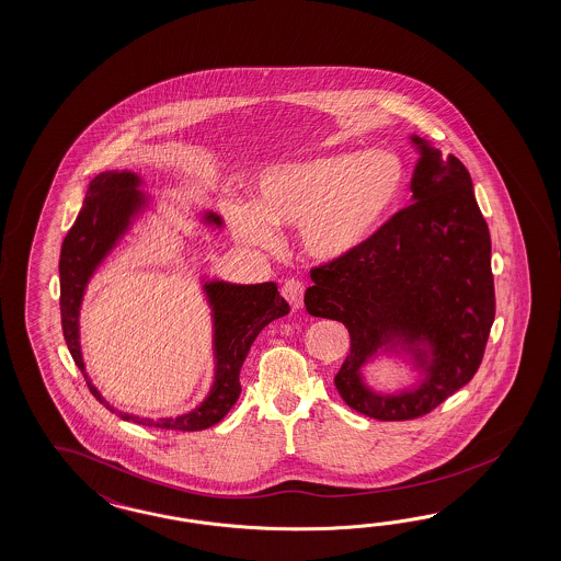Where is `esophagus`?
Returning <instances> with one entry per match:
<instances>
[{
    "label": "esophagus",
    "mask_w": 561,
    "mask_h": 561,
    "mask_svg": "<svg viewBox=\"0 0 561 561\" xmlns=\"http://www.w3.org/2000/svg\"><path fill=\"white\" fill-rule=\"evenodd\" d=\"M282 296L289 301V306L294 310H300L301 304H304V284L300 279H286V284L282 286Z\"/></svg>",
    "instance_id": "1"
}]
</instances>
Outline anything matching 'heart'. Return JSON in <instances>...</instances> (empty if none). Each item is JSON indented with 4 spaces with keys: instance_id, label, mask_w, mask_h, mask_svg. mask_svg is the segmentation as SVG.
<instances>
[{
    "instance_id": "b5f03b06",
    "label": "heart",
    "mask_w": 561,
    "mask_h": 561,
    "mask_svg": "<svg viewBox=\"0 0 561 561\" xmlns=\"http://www.w3.org/2000/svg\"><path fill=\"white\" fill-rule=\"evenodd\" d=\"M405 188V165L385 150L342 151L272 165L260 176L253 206L237 213L239 237L274 241V227H300L304 253L341 261L365 245L393 213Z\"/></svg>"
}]
</instances>
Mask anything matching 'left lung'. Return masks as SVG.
Segmentation results:
<instances>
[{
    "instance_id": "left-lung-1",
    "label": "left lung",
    "mask_w": 561,
    "mask_h": 561,
    "mask_svg": "<svg viewBox=\"0 0 561 561\" xmlns=\"http://www.w3.org/2000/svg\"><path fill=\"white\" fill-rule=\"evenodd\" d=\"M420 153L411 205L353 255L312 270L308 314L339 320L351 355L334 377L344 403L381 422L424 415L474 377L494 322L491 232L465 164L410 136ZM416 379L379 392L364 369L381 356Z\"/></svg>"
}]
</instances>
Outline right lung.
<instances>
[{
    "instance_id": "right-lung-1",
    "label": "right lung",
    "mask_w": 561,
    "mask_h": 561,
    "mask_svg": "<svg viewBox=\"0 0 561 561\" xmlns=\"http://www.w3.org/2000/svg\"><path fill=\"white\" fill-rule=\"evenodd\" d=\"M146 182L129 170H107L96 174L89 182L87 196L82 201L81 213L75 225L67 232L60 249V318L62 332L69 346L70 355L81 369L91 393L107 410L117 413L125 422L160 427V430H179V432H198L220 420L231 411L241 396L239 373L245 363L249 348L257 339L261 330L270 322L289 312L287 304L277 284H231L219 277H201L210 318H213V356H215V375L205 399L176 417H139L134 413L115 410L99 393L93 381L87 375L81 351L82 298L89 282L96 270L107 260L111 251L122 243L125 234L150 210L151 194L141 191ZM201 220L206 227H222V219L213 210H205Z\"/></svg>"
}]
</instances>
